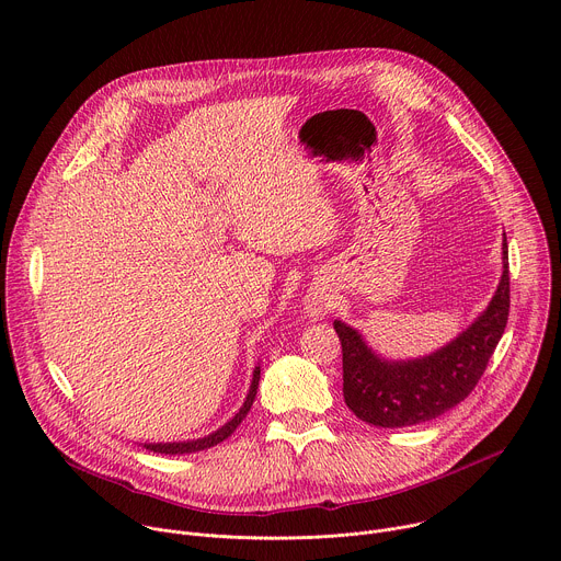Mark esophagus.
<instances>
[{
	"label": "esophagus",
	"instance_id": "obj_1",
	"mask_svg": "<svg viewBox=\"0 0 561 561\" xmlns=\"http://www.w3.org/2000/svg\"><path fill=\"white\" fill-rule=\"evenodd\" d=\"M306 310H308V314H310L312 319H322V317L327 314V310H329V304H327V299H324L322 295H314V297L308 299Z\"/></svg>",
	"mask_w": 561,
	"mask_h": 561
}]
</instances>
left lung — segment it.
Listing matches in <instances>:
<instances>
[{"instance_id":"obj_1","label":"left lung","mask_w":561,"mask_h":561,"mask_svg":"<svg viewBox=\"0 0 561 561\" xmlns=\"http://www.w3.org/2000/svg\"><path fill=\"white\" fill-rule=\"evenodd\" d=\"M500 286L474 322L439 351L417 359H386L377 355L359 331L335 319L342 342L346 407L366 424L404 428L455 409L482 379L495 353L511 308L508 247L504 234Z\"/></svg>"}]
</instances>
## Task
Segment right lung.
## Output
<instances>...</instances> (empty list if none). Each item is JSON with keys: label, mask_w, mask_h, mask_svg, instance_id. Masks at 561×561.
Wrapping results in <instances>:
<instances>
[{"label": "right lung", "mask_w": 561, "mask_h": 561, "mask_svg": "<svg viewBox=\"0 0 561 561\" xmlns=\"http://www.w3.org/2000/svg\"><path fill=\"white\" fill-rule=\"evenodd\" d=\"M257 386H260V366H255L253 370V381H251V388H249V394L244 399L242 409H239L234 413V417L230 422H226L221 428H217L215 433L206 435V437H199V439H188V442H167V444H144L146 450H152V453H162V455H184V453H197V450H206L210 446H217L219 442L228 439L234 428L242 424V420L249 415L253 402H255V394H257Z\"/></svg>", "instance_id": "right-lung-1"}]
</instances>
